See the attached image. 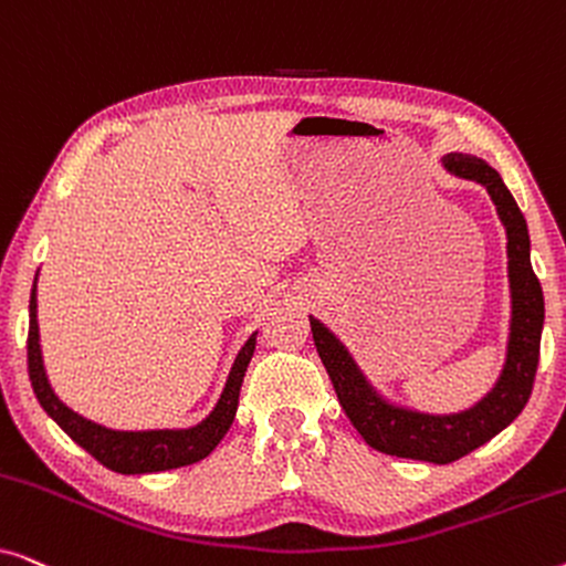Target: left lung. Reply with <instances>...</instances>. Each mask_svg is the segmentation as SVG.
<instances>
[{
  "mask_svg": "<svg viewBox=\"0 0 566 566\" xmlns=\"http://www.w3.org/2000/svg\"><path fill=\"white\" fill-rule=\"evenodd\" d=\"M440 165L459 180L482 185L497 208L500 223L505 227L510 332L505 363L492 389L476 405L451 415H432L397 405L368 381L343 339L316 316H308L316 353L327 368L339 405L360 438L381 453L438 463V467L476 451L523 412L536 378L541 332H544V291L531 265L528 223L515 198L510 196L507 185L490 161L474 154L451 151L440 159Z\"/></svg>",
  "mask_w": 566,
  "mask_h": 566,
  "instance_id": "obj_1",
  "label": "left lung"
}]
</instances>
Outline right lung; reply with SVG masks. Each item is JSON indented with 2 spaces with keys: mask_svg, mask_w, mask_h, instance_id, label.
<instances>
[{
  "mask_svg": "<svg viewBox=\"0 0 566 566\" xmlns=\"http://www.w3.org/2000/svg\"><path fill=\"white\" fill-rule=\"evenodd\" d=\"M38 283V275H35ZM33 283L30 291V332H28V370L30 384L45 415L74 440L84 451L118 474H154V471H169L190 467L200 459H206L227 430L234 422L239 407V389H242L244 370L250 366L258 332H252L250 339L237 353L234 366H231L227 384L219 401L198 424L190 428H157V430H115L105 428L95 420H87L72 407H66L53 391V386L45 376L43 350H41V329H38V285Z\"/></svg>",
  "mask_w": 566,
  "mask_h": 566,
  "instance_id": "add662e5",
  "label": "right lung"
}]
</instances>
